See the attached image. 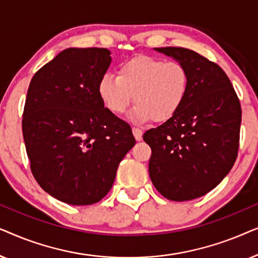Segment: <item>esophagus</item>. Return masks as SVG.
<instances>
[{"mask_svg":"<svg viewBox=\"0 0 258 258\" xmlns=\"http://www.w3.org/2000/svg\"><path fill=\"white\" fill-rule=\"evenodd\" d=\"M133 134L134 136H135L136 141H141L142 140V136H143V132L139 128H133Z\"/></svg>","mask_w":258,"mask_h":258,"instance_id":"34e87169","label":"esophagus"}]
</instances>
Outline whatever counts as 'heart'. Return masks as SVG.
I'll return each mask as SVG.
<instances>
[{"label":"heart","mask_w":258,"mask_h":258,"mask_svg":"<svg viewBox=\"0 0 258 258\" xmlns=\"http://www.w3.org/2000/svg\"><path fill=\"white\" fill-rule=\"evenodd\" d=\"M189 89V74L182 63L151 56H136L123 62L117 76L105 74L98 82V95L112 114L126 111L133 101L136 122H165L177 114Z\"/></svg>","instance_id":"b5f03b06"}]
</instances>
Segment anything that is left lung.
<instances>
[{"label": "left lung", "instance_id": "1", "mask_svg": "<svg viewBox=\"0 0 258 258\" xmlns=\"http://www.w3.org/2000/svg\"><path fill=\"white\" fill-rule=\"evenodd\" d=\"M155 50L185 67L189 89L177 114L143 135L151 148L149 175L165 199L190 201L213 190L231 170L238 154L241 103L215 62L185 48Z\"/></svg>", "mask_w": 258, "mask_h": 258}]
</instances>
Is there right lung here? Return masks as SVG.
<instances>
[{"instance_id": "obj_1", "label": "right lung", "mask_w": 258, "mask_h": 258, "mask_svg": "<svg viewBox=\"0 0 258 258\" xmlns=\"http://www.w3.org/2000/svg\"><path fill=\"white\" fill-rule=\"evenodd\" d=\"M110 62L105 48L66 49L28 88L22 133L31 172L44 191L73 206L103 199L136 143L130 125L98 95Z\"/></svg>"}]
</instances>
